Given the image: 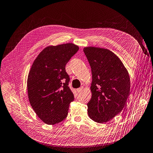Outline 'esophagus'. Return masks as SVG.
Masks as SVG:
<instances>
[{"label": "esophagus", "instance_id": "esophagus-1", "mask_svg": "<svg viewBox=\"0 0 153 153\" xmlns=\"http://www.w3.org/2000/svg\"><path fill=\"white\" fill-rule=\"evenodd\" d=\"M82 90H83V87H82V86H81L80 88L77 89V91L78 93H81Z\"/></svg>", "mask_w": 153, "mask_h": 153}]
</instances>
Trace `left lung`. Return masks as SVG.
<instances>
[{"instance_id": "8db88e82", "label": "left lung", "mask_w": 153, "mask_h": 153, "mask_svg": "<svg viewBox=\"0 0 153 153\" xmlns=\"http://www.w3.org/2000/svg\"><path fill=\"white\" fill-rule=\"evenodd\" d=\"M92 74L88 115L99 123H106L123 110L130 93L127 69L113 52L94 47L84 48Z\"/></svg>"}]
</instances>
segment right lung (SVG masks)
Instances as JSON below:
<instances>
[{"label": "right lung", "instance_id": "right-lung-1", "mask_svg": "<svg viewBox=\"0 0 153 153\" xmlns=\"http://www.w3.org/2000/svg\"><path fill=\"white\" fill-rule=\"evenodd\" d=\"M78 50L79 47L73 43L49 46L34 61L27 78L28 97L45 124H58L67 117L74 96L68 87L65 66Z\"/></svg>", "mask_w": 153, "mask_h": 153}]
</instances>
